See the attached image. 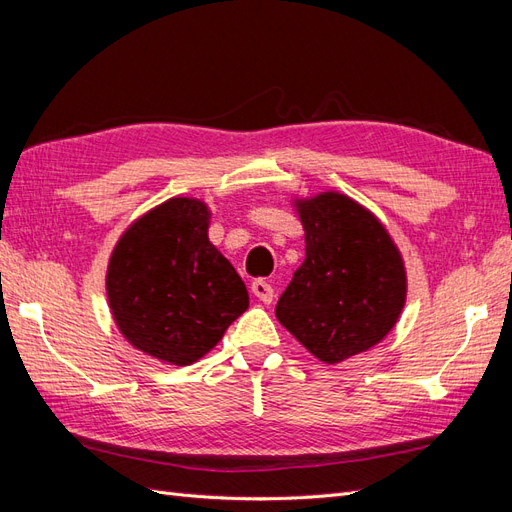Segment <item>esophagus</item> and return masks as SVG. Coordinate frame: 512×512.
Masks as SVG:
<instances>
[{
    "mask_svg": "<svg viewBox=\"0 0 512 512\" xmlns=\"http://www.w3.org/2000/svg\"><path fill=\"white\" fill-rule=\"evenodd\" d=\"M252 294H254V297H256L258 301H262V303H271V301H273V288H271V284H267L265 280L252 282Z\"/></svg>",
    "mask_w": 512,
    "mask_h": 512,
    "instance_id": "34e87169",
    "label": "esophagus"
}]
</instances>
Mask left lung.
Listing matches in <instances>:
<instances>
[{"label":"left lung","instance_id":"1","mask_svg":"<svg viewBox=\"0 0 512 512\" xmlns=\"http://www.w3.org/2000/svg\"><path fill=\"white\" fill-rule=\"evenodd\" d=\"M292 207L305 260L275 316L318 361L342 363L393 331L408 297L404 256L376 215L342 192L294 196Z\"/></svg>","mask_w":512,"mask_h":512}]
</instances>
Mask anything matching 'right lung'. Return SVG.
<instances>
[{
	"label": "right lung",
	"instance_id": "1",
	"mask_svg": "<svg viewBox=\"0 0 512 512\" xmlns=\"http://www.w3.org/2000/svg\"><path fill=\"white\" fill-rule=\"evenodd\" d=\"M211 209L173 196L121 232L106 267V299L126 342L185 367L218 346L250 297L235 267L209 241Z\"/></svg>",
	"mask_w": 512,
	"mask_h": 512
}]
</instances>
